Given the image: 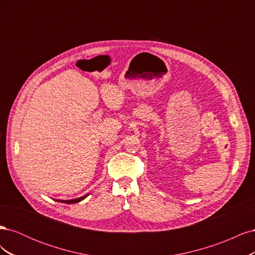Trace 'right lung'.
<instances>
[{"instance_id": "obj_1", "label": "right lung", "mask_w": 255, "mask_h": 255, "mask_svg": "<svg viewBox=\"0 0 255 255\" xmlns=\"http://www.w3.org/2000/svg\"><path fill=\"white\" fill-rule=\"evenodd\" d=\"M88 196H89V194H88V195H85V196H83V197H81V198H76V199H72V200H56V201L61 202V203H66V204H73V203L81 202L82 200H84L85 198L88 197Z\"/></svg>"}]
</instances>
